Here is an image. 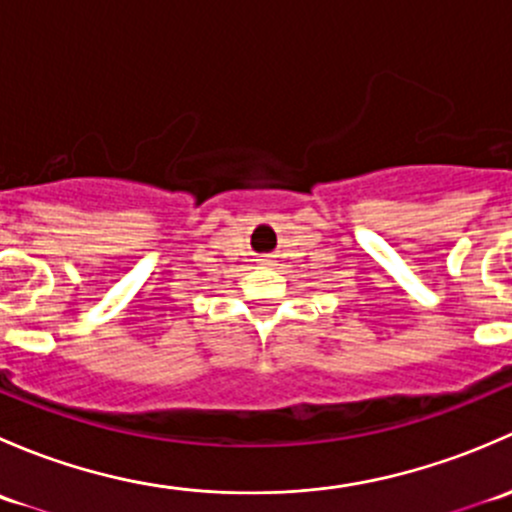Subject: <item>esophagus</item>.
Listing matches in <instances>:
<instances>
[{
	"mask_svg": "<svg viewBox=\"0 0 512 512\" xmlns=\"http://www.w3.org/2000/svg\"><path fill=\"white\" fill-rule=\"evenodd\" d=\"M260 262H262V265H270V262H272V260H270V257H262V260H260Z\"/></svg>",
	"mask_w": 512,
	"mask_h": 512,
	"instance_id": "1",
	"label": "esophagus"
}]
</instances>
